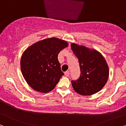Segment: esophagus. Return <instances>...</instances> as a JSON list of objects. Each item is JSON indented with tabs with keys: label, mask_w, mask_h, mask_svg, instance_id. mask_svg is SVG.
Returning <instances> with one entry per match:
<instances>
[{
	"label": "esophagus",
	"mask_w": 126,
	"mask_h": 126,
	"mask_svg": "<svg viewBox=\"0 0 126 126\" xmlns=\"http://www.w3.org/2000/svg\"><path fill=\"white\" fill-rule=\"evenodd\" d=\"M64 75H65V76L68 77L70 75V72L68 71H67L66 72H64Z\"/></svg>",
	"instance_id": "1"
}]
</instances>
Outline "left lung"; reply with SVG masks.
<instances>
[{"instance_id": "8db88e82", "label": "left lung", "mask_w": 126, "mask_h": 126, "mask_svg": "<svg viewBox=\"0 0 126 126\" xmlns=\"http://www.w3.org/2000/svg\"><path fill=\"white\" fill-rule=\"evenodd\" d=\"M71 49L78 59L80 75L77 80H71L74 90L82 95H90L101 90L109 77V68L103 55L95 49H90L75 43Z\"/></svg>"}]
</instances>
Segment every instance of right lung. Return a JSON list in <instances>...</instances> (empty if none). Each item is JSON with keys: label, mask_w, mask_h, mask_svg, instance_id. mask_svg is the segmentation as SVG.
<instances>
[{"label": "right lung", "mask_w": 126, "mask_h": 126, "mask_svg": "<svg viewBox=\"0 0 126 126\" xmlns=\"http://www.w3.org/2000/svg\"><path fill=\"white\" fill-rule=\"evenodd\" d=\"M68 46L64 40L51 37L37 42L25 50L21 57V69L23 78L32 88L48 93L55 88L64 75L58 54Z\"/></svg>", "instance_id": "add662e5"}]
</instances>
